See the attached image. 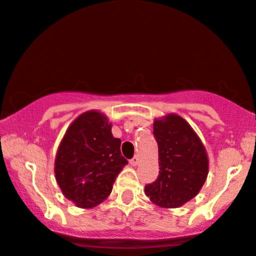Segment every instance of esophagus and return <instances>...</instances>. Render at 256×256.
Instances as JSON below:
<instances>
[{
    "instance_id": "34e87169",
    "label": "esophagus",
    "mask_w": 256,
    "mask_h": 256,
    "mask_svg": "<svg viewBox=\"0 0 256 256\" xmlns=\"http://www.w3.org/2000/svg\"><path fill=\"white\" fill-rule=\"evenodd\" d=\"M138 162H140L138 156H135V157H134L132 160H130V164H131V166H136L137 164H138Z\"/></svg>"
}]
</instances>
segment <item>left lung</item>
<instances>
[{"mask_svg":"<svg viewBox=\"0 0 256 256\" xmlns=\"http://www.w3.org/2000/svg\"><path fill=\"white\" fill-rule=\"evenodd\" d=\"M153 135L158 144L160 174L144 192L156 205L174 208L198 195L208 173L204 144L192 126L179 115L154 120Z\"/></svg>","mask_w":256,"mask_h":256,"instance_id":"1","label":"left lung"}]
</instances>
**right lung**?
<instances>
[{
	"instance_id": "1",
	"label": "right lung",
	"mask_w": 256,
	"mask_h": 256,
	"mask_svg": "<svg viewBox=\"0 0 256 256\" xmlns=\"http://www.w3.org/2000/svg\"><path fill=\"white\" fill-rule=\"evenodd\" d=\"M120 144L103 114L80 115L67 128L56 154L55 176L64 195L82 208L106 198L118 174L128 164Z\"/></svg>"
}]
</instances>
